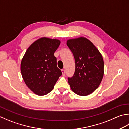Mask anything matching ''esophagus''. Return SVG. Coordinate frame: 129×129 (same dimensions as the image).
I'll return each mask as SVG.
<instances>
[{
	"label": "esophagus",
	"mask_w": 129,
	"mask_h": 129,
	"mask_svg": "<svg viewBox=\"0 0 129 129\" xmlns=\"http://www.w3.org/2000/svg\"><path fill=\"white\" fill-rule=\"evenodd\" d=\"M61 72H62V75H65V69H62L61 70Z\"/></svg>",
	"instance_id": "esophagus-1"
}]
</instances>
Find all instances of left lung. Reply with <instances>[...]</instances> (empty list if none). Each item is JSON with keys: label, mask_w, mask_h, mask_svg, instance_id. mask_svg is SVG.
Wrapping results in <instances>:
<instances>
[{"label": "left lung", "mask_w": 129, "mask_h": 129, "mask_svg": "<svg viewBox=\"0 0 129 129\" xmlns=\"http://www.w3.org/2000/svg\"><path fill=\"white\" fill-rule=\"evenodd\" d=\"M67 44L73 53L75 63L74 74L68 78L70 88L81 96L91 94L99 86L103 76L102 55L86 38L69 40Z\"/></svg>", "instance_id": "1"}]
</instances>
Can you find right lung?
Returning a JSON list of instances; mask_svg holds the SVG:
<instances>
[{"instance_id": "1", "label": "right lung", "mask_w": 129, "mask_h": 129, "mask_svg": "<svg viewBox=\"0 0 129 129\" xmlns=\"http://www.w3.org/2000/svg\"><path fill=\"white\" fill-rule=\"evenodd\" d=\"M60 44L56 39L41 38L28 47L23 57L21 65L22 77L35 94L44 95L51 92L62 75L54 55Z\"/></svg>"}]
</instances>
